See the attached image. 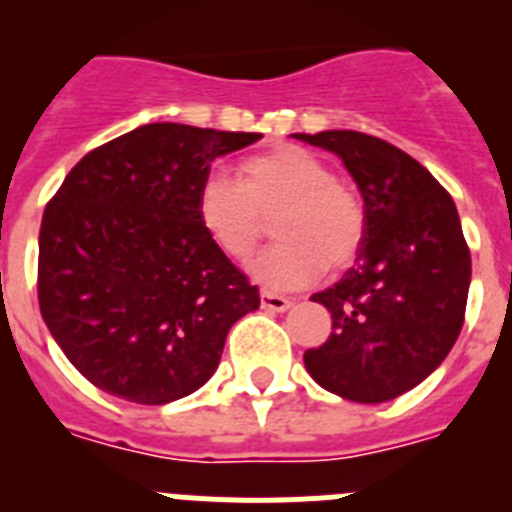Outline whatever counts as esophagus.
<instances>
[{
	"label": "esophagus",
	"mask_w": 512,
	"mask_h": 512,
	"mask_svg": "<svg viewBox=\"0 0 512 512\" xmlns=\"http://www.w3.org/2000/svg\"><path fill=\"white\" fill-rule=\"evenodd\" d=\"M261 307L269 312H284L292 307V300L282 295H274V292H261Z\"/></svg>",
	"instance_id": "34e87169"
}]
</instances>
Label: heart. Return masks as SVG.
Masks as SVG:
<instances>
[{
	"label": "heart",
	"instance_id": "obj_1",
	"mask_svg": "<svg viewBox=\"0 0 512 512\" xmlns=\"http://www.w3.org/2000/svg\"><path fill=\"white\" fill-rule=\"evenodd\" d=\"M269 215H274L271 233L279 243L248 266L253 279L269 289H302L325 266L346 269L364 241L359 197L300 146H277L243 158L238 182L210 174L200 184L197 220L228 259H246L264 230L261 217Z\"/></svg>",
	"mask_w": 512,
	"mask_h": 512
}]
</instances>
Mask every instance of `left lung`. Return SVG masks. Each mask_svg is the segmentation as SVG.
Returning a JSON list of instances; mask_svg holds the SVG:
<instances>
[{
    "instance_id": "1",
    "label": "left lung",
    "mask_w": 512,
    "mask_h": 512,
    "mask_svg": "<svg viewBox=\"0 0 512 512\" xmlns=\"http://www.w3.org/2000/svg\"><path fill=\"white\" fill-rule=\"evenodd\" d=\"M292 138L336 153L364 200L354 266L310 300L333 333L305 351L310 377L364 405L418 387L449 356L464 325L472 256L451 194L392 143L356 130Z\"/></svg>"
}]
</instances>
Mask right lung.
<instances>
[{"label": "right lung", "instance_id": "1", "mask_svg": "<svg viewBox=\"0 0 512 512\" xmlns=\"http://www.w3.org/2000/svg\"><path fill=\"white\" fill-rule=\"evenodd\" d=\"M261 133L148 122L94 148L43 212L38 302L66 359L138 405L192 395L215 374L230 325L259 310L197 220L210 164Z\"/></svg>", "mask_w": 512, "mask_h": 512}]
</instances>
